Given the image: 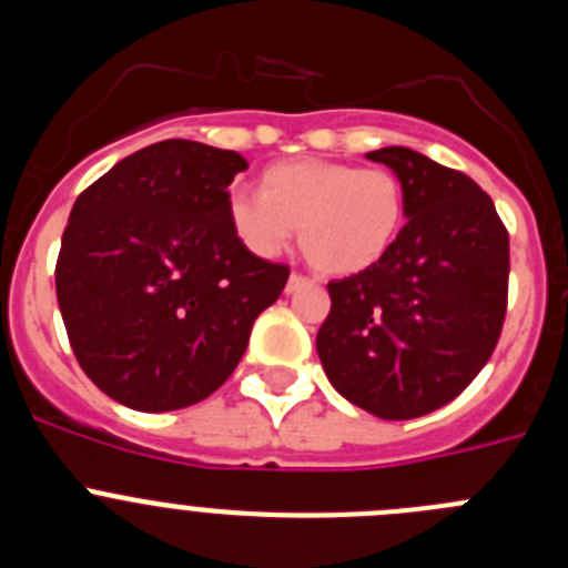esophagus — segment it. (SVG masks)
I'll return each instance as SVG.
<instances>
[{"mask_svg": "<svg viewBox=\"0 0 568 568\" xmlns=\"http://www.w3.org/2000/svg\"><path fill=\"white\" fill-rule=\"evenodd\" d=\"M304 287H313V281H310L307 275H301V273H293V275H290V281H287V293H298V290H304Z\"/></svg>", "mask_w": 568, "mask_h": 568, "instance_id": "1", "label": "esophagus"}]
</instances>
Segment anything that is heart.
Masks as SVG:
<instances>
[{
	"instance_id": "obj_1",
	"label": "heart",
	"mask_w": 568,
	"mask_h": 568,
	"mask_svg": "<svg viewBox=\"0 0 568 568\" xmlns=\"http://www.w3.org/2000/svg\"><path fill=\"white\" fill-rule=\"evenodd\" d=\"M404 215L398 175L327 159L273 164L261 173V195H227L230 227L250 253L275 258L301 227V250L324 275H355L378 264Z\"/></svg>"
}]
</instances>
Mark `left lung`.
Wrapping results in <instances>:
<instances>
[{
    "label": "left lung",
    "mask_w": 568,
    "mask_h": 568,
    "mask_svg": "<svg viewBox=\"0 0 568 568\" xmlns=\"http://www.w3.org/2000/svg\"><path fill=\"white\" fill-rule=\"evenodd\" d=\"M366 159L404 184L406 224L378 264L329 281L318 358L329 384L375 418L409 420L458 398L498 346L509 233L460 170L409 148Z\"/></svg>",
    "instance_id": "left-lung-1"
}]
</instances>
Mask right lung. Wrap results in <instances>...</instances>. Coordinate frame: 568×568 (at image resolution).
Segmentation results:
<instances>
[{
	"mask_svg": "<svg viewBox=\"0 0 568 568\" xmlns=\"http://www.w3.org/2000/svg\"><path fill=\"white\" fill-rule=\"evenodd\" d=\"M244 155L155 142L82 190L57 258V298L79 366L119 404L170 413L233 375L287 264L250 253L227 219Z\"/></svg>",
	"mask_w": 568,
	"mask_h": 568,
	"instance_id": "add662e5",
	"label": "right lung"
}]
</instances>
